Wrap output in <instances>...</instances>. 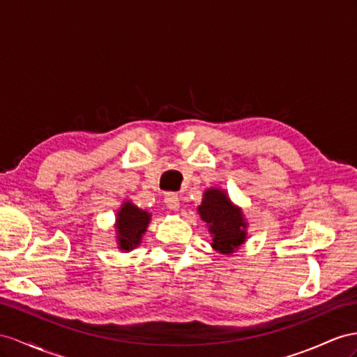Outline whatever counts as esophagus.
<instances>
[{
    "label": "esophagus",
    "mask_w": 357,
    "mask_h": 357,
    "mask_svg": "<svg viewBox=\"0 0 357 357\" xmlns=\"http://www.w3.org/2000/svg\"><path fill=\"white\" fill-rule=\"evenodd\" d=\"M164 204L170 209V211H178L179 209V197L175 193H167L164 197Z\"/></svg>",
    "instance_id": "obj_1"
}]
</instances>
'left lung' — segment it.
<instances>
[{"label": "left lung", "mask_w": 357, "mask_h": 357, "mask_svg": "<svg viewBox=\"0 0 357 357\" xmlns=\"http://www.w3.org/2000/svg\"><path fill=\"white\" fill-rule=\"evenodd\" d=\"M197 211L213 235L211 245L215 252L231 255L244 244L248 236V223L241 208L231 202L226 191L208 188Z\"/></svg>", "instance_id": "8db88e82"}]
</instances>
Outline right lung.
<instances>
[{"label":"right lung","mask_w":357,"mask_h":357,"mask_svg":"<svg viewBox=\"0 0 357 357\" xmlns=\"http://www.w3.org/2000/svg\"><path fill=\"white\" fill-rule=\"evenodd\" d=\"M149 222L151 214L148 211H143L131 202H123L116 218L119 249L123 252L135 249L142 243V236L148 229Z\"/></svg>","instance_id":"right-lung-1"}]
</instances>
